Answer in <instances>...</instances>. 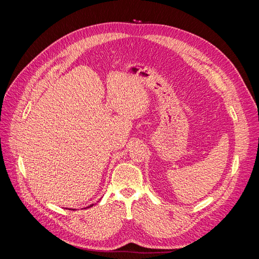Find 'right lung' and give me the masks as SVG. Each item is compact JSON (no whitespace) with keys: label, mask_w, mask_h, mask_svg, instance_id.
I'll return each mask as SVG.
<instances>
[{"label":"right lung","mask_w":259,"mask_h":259,"mask_svg":"<svg viewBox=\"0 0 259 259\" xmlns=\"http://www.w3.org/2000/svg\"><path fill=\"white\" fill-rule=\"evenodd\" d=\"M90 206H93V204H92V205H90Z\"/></svg>","instance_id":"add662e5"}]
</instances>
